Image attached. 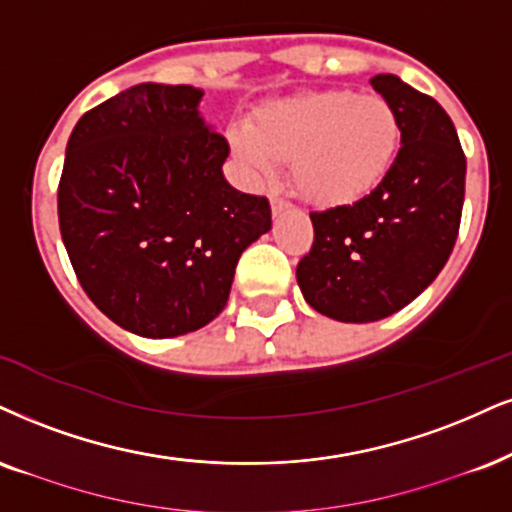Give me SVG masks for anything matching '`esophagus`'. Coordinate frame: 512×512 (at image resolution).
I'll return each instance as SVG.
<instances>
[{
    "label": "esophagus",
    "instance_id": "esophagus-1",
    "mask_svg": "<svg viewBox=\"0 0 512 512\" xmlns=\"http://www.w3.org/2000/svg\"><path fill=\"white\" fill-rule=\"evenodd\" d=\"M270 206H273V218H277L280 216V213H285L287 208H289V204L285 199H277V197H273V201H270Z\"/></svg>",
    "mask_w": 512,
    "mask_h": 512
}]
</instances>
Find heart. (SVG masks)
<instances>
[{
  "label": "heart",
  "instance_id": "b5f03b06",
  "mask_svg": "<svg viewBox=\"0 0 512 512\" xmlns=\"http://www.w3.org/2000/svg\"><path fill=\"white\" fill-rule=\"evenodd\" d=\"M230 147L249 178L292 161L299 197L318 208L353 206L387 180L401 149V123L382 97L308 92L263 106L254 125L235 123Z\"/></svg>",
  "mask_w": 512,
  "mask_h": 512
}]
</instances>
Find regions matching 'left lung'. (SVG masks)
Returning <instances> with one entry per match:
<instances>
[{
	"label": "left lung",
	"mask_w": 512,
	"mask_h": 512,
	"mask_svg": "<svg viewBox=\"0 0 512 512\" xmlns=\"http://www.w3.org/2000/svg\"><path fill=\"white\" fill-rule=\"evenodd\" d=\"M370 82L399 116V156L370 197L311 213L313 249L296 266L308 306L339 323H375L425 292L449 261L465 199L449 113L399 75Z\"/></svg>",
	"instance_id": "obj_1"
}]
</instances>
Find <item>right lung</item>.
Masks as SVG:
<instances>
[{"mask_svg": "<svg viewBox=\"0 0 512 512\" xmlns=\"http://www.w3.org/2000/svg\"><path fill=\"white\" fill-rule=\"evenodd\" d=\"M201 99L199 87L142 82L87 111L66 147L63 246L94 306L137 337L211 323L242 251L273 225L266 199L225 180L230 147Z\"/></svg>", "mask_w": 512, "mask_h": 512, "instance_id": "1", "label": "right lung"}]
</instances>
